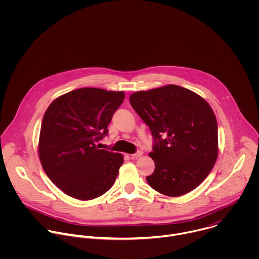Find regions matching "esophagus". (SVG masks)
Returning <instances> with one entry per match:
<instances>
[{
	"instance_id": "34e87169",
	"label": "esophagus",
	"mask_w": 259,
	"mask_h": 259,
	"mask_svg": "<svg viewBox=\"0 0 259 259\" xmlns=\"http://www.w3.org/2000/svg\"><path fill=\"white\" fill-rule=\"evenodd\" d=\"M143 155V153L141 152V151H138V152H136L135 154H133V155H131V157H132V159H137V158H139V157H141Z\"/></svg>"
}]
</instances>
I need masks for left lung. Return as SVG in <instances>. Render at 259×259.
<instances>
[{
  "mask_svg": "<svg viewBox=\"0 0 259 259\" xmlns=\"http://www.w3.org/2000/svg\"><path fill=\"white\" fill-rule=\"evenodd\" d=\"M130 103L154 137L150 157L155 171L146 177L155 191L179 197L195 190L218 155L217 121L197 93L176 85L138 91Z\"/></svg>",
  "mask_w": 259,
  "mask_h": 259,
  "instance_id": "left-lung-1",
  "label": "left lung"
}]
</instances>
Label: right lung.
I'll use <instances>...</instances> for the list:
<instances>
[{
    "label": "right lung",
    "instance_id": "right-lung-1",
    "mask_svg": "<svg viewBox=\"0 0 259 259\" xmlns=\"http://www.w3.org/2000/svg\"><path fill=\"white\" fill-rule=\"evenodd\" d=\"M124 98L123 91L81 88L59 96L47 108L39 158L47 176L64 194L87 201L113 187L123 156L100 150L97 142L107 135Z\"/></svg>",
    "mask_w": 259,
    "mask_h": 259
}]
</instances>
